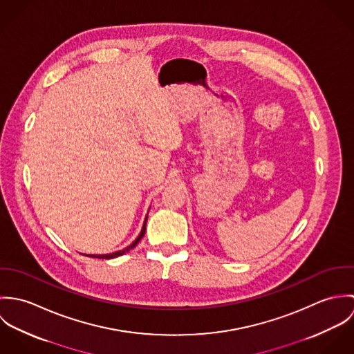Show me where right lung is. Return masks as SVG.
I'll return each mask as SVG.
<instances>
[{
	"mask_svg": "<svg viewBox=\"0 0 354 354\" xmlns=\"http://www.w3.org/2000/svg\"><path fill=\"white\" fill-rule=\"evenodd\" d=\"M147 218H149V212H147V215H146V218H145V223H143V227H142L140 234H139L138 239H136L131 245H128L127 248H124V250H121V251H117V252L106 253V254H86V256H88V257H98V259H114V257H118V256H121V254H124V253L129 252V251L133 250V248L138 245V243L143 239V236H145V233H146Z\"/></svg>",
	"mask_w": 354,
	"mask_h": 354,
	"instance_id": "right-lung-1",
	"label": "right lung"
}]
</instances>
